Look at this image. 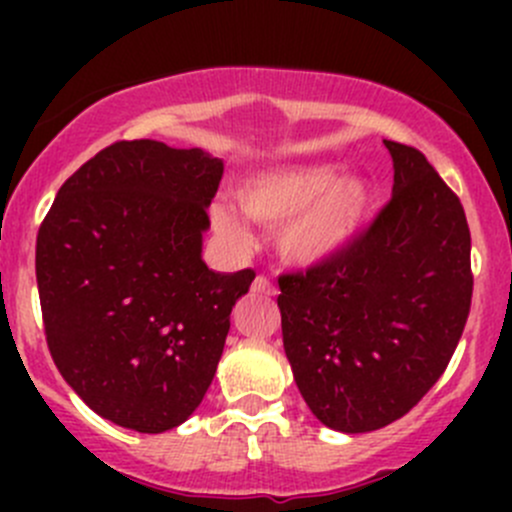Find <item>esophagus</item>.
Instances as JSON below:
<instances>
[{
    "instance_id": "34e87169",
    "label": "esophagus",
    "mask_w": 512,
    "mask_h": 512,
    "mask_svg": "<svg viewBox=\"0 0 512 512\" xmlns=\"http://www.w3.org/2000/svg\"><path fill=\"white\" fill-rule=\"evenodd\" d=\"M252 292L255 294H265V297H272V294L277 292L275 285H272V280L267 275H257L255 282H252Z\"/></svg>"
}]
</instances>
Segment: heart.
<instances>
[{
	"label": "heart",
	"mask_w": 512,
	"mask_h": 512,
	"mask_svg": "<svg viewBox=\"0 0 512 512\" xmlns=\"http://www.w3.org/2000/svg\"><path fill=\"white\" fill-rule=\"evenodd\" d=\"M240 205L265 225L287 223L282 252L299 265L329 260L352 242L369 210V190L361 180H337L332 165H299L260 173L240 188ZM225 235L242 237V223L225 205L213 210Z\"/></svg>",
	"instance_id": "1"
}]
</instances>
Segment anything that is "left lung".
Listing matches in <instances>:
<instances>
[{
	"instance_id": "left-lung-1",
	"label": "left lung",
	"mask_w": 512,
	"mask_h": 512,
	"mask_svg": "<svg viewBox=\"0 0 512 512\" xmlns=\"http://www.w3.org/2000/svg\"><path fill=\"white\" fill-rule=\"evenodd\" d=\"M384 143L394 158L389 203L337 255L277 280L299 394L342 433L409 414L446 371L471 312L461 200L421 151Z\"/></svg>"
}]
</instances>
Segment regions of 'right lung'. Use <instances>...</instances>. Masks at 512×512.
Masks as SVG:
<instances>
[{"instance_id": "obj_1", "label": "right lung", "mask_w": 512, "mask_h": 512, "mask_svg": "<svg viewBox=\"0 0 512 512\" xmlns=\"http://www.w3.org/2000/svg\"><path fill=\"white\" fill-rule=\"evenodd\" d=\"M223 163L198 148L116 141L56 195L36 235L46 344L98 416L138 433L180 426L223 356L255 270L200 257Z\"/></svg>"}]
</instances>
